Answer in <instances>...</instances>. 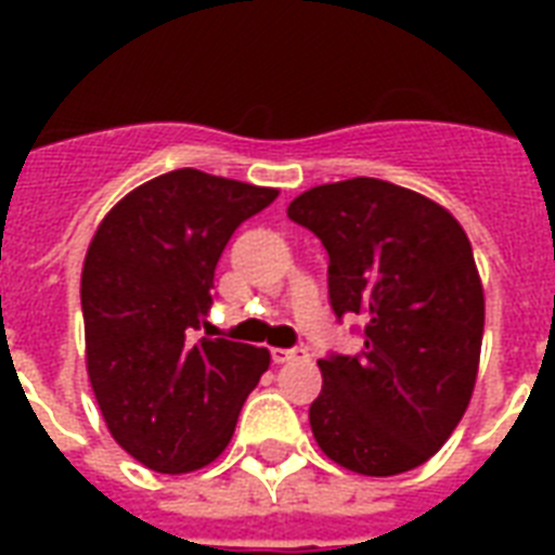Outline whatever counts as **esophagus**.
<instances>
[{
    "mask_svg": "<svg viewBox=\"0 0 555 555\" xmlns=\"http://www.w3.org/2000/svg\"><path fill=\"white\" fill-rule=\"evenodd\" d=\"M308 351L305 348H273L270 351V357H273V363H291V360H299V357H305Z\"/></svg>",
    "mask_w": 555,
    "mask_h": 555,
    "instance_id": "obj_1",
    "label": "esophagus"
}]
</instances>
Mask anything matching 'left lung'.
Returning a JSON list of instances; mask_svg holds the SVG:
<instances>
[{
  "label": "left lung",
  "mask_w": 555,
  "mask_h": 555,
  "mask_svg": "<svg viewBox=\"0 0 555 555\" xmlns=\"http://www.w3.org/2000/svg\"><path fill=\"white\" fill-rule=\"evenodd\" d=\"M287 218L328 250L337 320L363 317V348L320 360L313 438L351 473H409L447 443L473 397L483 291L469 238L435 201L379 178L313 186Z\"/></svg>",
  "instance_id": "left-lung-1"
}]
</instances>
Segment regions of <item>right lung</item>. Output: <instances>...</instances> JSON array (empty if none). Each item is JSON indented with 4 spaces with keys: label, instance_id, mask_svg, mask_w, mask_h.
<instances>
[{
    "label": "right lung",
    "instance_id": "add662e5",
    "mask_svg": "<svg viewBox=\"0 0 555 555\" xmlns=\"http://www.w3.org/2000/svg\"><path fill=\"white\" fill-rule=\"evenodd\" d=\"M276 190L176 169L117 204L82 264L86 365L112 438L155 473H192L233 438L264 348L197 337L235 227Z\"/></svg>",
    "mask_w": 555,
    "mask_h": 555
}]
</instances>
